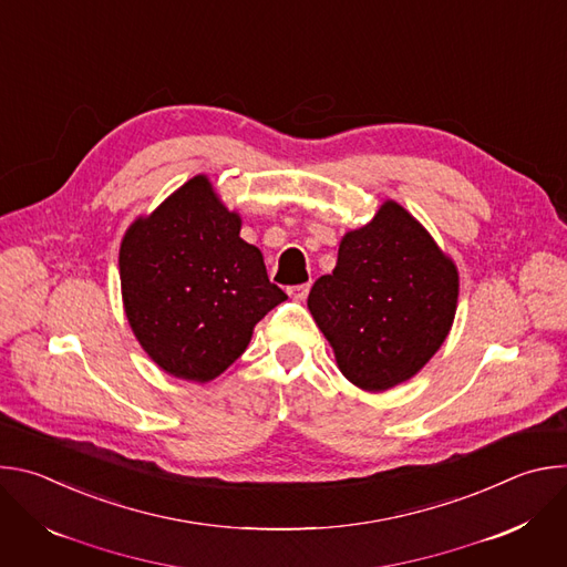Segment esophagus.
<instances>
[{
	"mask_svg": "<svg viewBox=\"0 0 567 567\" xmlns=\"http://www.w3.org/2000/svg\"><path fill=\"white\" fill-rule=\"evenodd\" d=\"M309 282H305V285H293V287H289L287 291H289V296L293 298V300H305L307 298V293H309Z\"/></svg>",
	"mask_w": 567,
	"mask_h": 567,
	"instance_id": "1",
	"label": "esophagus"
}]
</instances>
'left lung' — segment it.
I'll use <instances>...</instances> for the list:
<instances>
[{
	"label": "left lung",
	"mask_w": 567,
	"mask_h": 567,
	"mask_svg": "<svg viewBox=\"0 0 567 567\" xmlns=\"http://www.w3.org/2000/svg\"><path fill=\"white\" fill-rule=\"evenodd\" d=\"M457 269L424 226L394 202L346 233L339 262L307 307L341 372L370 392L417 374L453 326Z\"/></svg>",
	"instance_id": "left-lung-1"
}]
</instances>
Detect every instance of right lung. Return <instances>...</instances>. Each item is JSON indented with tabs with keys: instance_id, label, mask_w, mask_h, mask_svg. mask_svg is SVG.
<instances>
[{
	"instance_id": "add662e5",
	"label": "right lung",
	"mask_w": 567,
	"mask_h": 567,
	"mask_svg": "<svg viewBox=\"0 0 567 567\" xmlns=\"http://www.w3.org/2000/svg\"><path fill=\"white\" fill-rule=\"evenodd\" d=\"M241 219L195 177L123 237L118 269L130 326L166 372L210 381L247 350L287 293L267 276Z\"/></svg>"
}]
</instances>
